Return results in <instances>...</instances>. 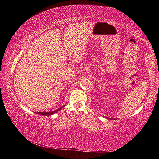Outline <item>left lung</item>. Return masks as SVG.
I'll return each instance as SVG.
<instances>
[{"label":"left lung","mask_w":159,"mask_h":159,"mask_svg":"<svg viewBox=\"0 0 159 159\" xmlns=\"http://www.w3.org/2000/svg\"><path fill=\"white\" fill-rule=\"evenodd\" d=\"M107 119H109V120H110V119H111H111H113V120H115V119H116V118H107Z\"/></svg>","instance_id":"left-lung-1"}]
</instances>
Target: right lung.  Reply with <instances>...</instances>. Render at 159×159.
<instances>
[{"label":"right lung","instance_id":"add662e5","mask_svg":"<svg viewBox=\"0 0 159 159\" xmlns=\"http://www.w3.org/2000/svg\"><path fill=\"white\" fill-rule=\"evenodd\" d=\"M64 107V106L60 107V109H56V110H54V111H48V112H37L36 114H40V115H43V116H51V115H52L53 114H55V113H56V112H57V111H60V110H61V109H62Z\"/></svg>","mask_w":159,"mask_h":159}]
</instances>
